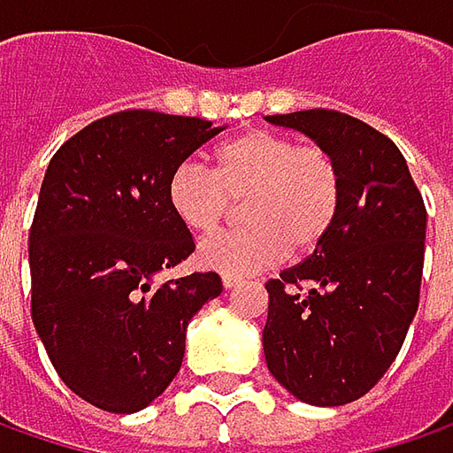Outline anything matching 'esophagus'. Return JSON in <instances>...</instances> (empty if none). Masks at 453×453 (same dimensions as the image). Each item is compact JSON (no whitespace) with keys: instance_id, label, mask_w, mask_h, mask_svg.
<instances>
[{"instance_id":"obj_1","label":"esophagus","mask_w":453,"mask_h":453,"mask_svg":"<svg viewBox=\"0 0 453 453\" xmlns=\"http://www.w3.org/2000/svg\"><path fill=\"white\" fill-rule=\"evenodd\" d=\"M221 280H224V286H226V288H234V286H240V283H242V278H240V275H224Z\"/></svg>"}]
</instances>
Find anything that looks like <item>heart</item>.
I'll list each match as a JSON object with an SVG mask.
<instances>
[{
    "mask_svg": "<svg viewBox=\"0 0 453 453\" xmlns=\"http://www.w3.org/2000/svg\"><path fill=\"white\" fill-rule=\"evenodd\" d=\"M213 167L182 162L167 180V201L180 221L211 234L244 201L250 224L198 247V263L224 275H247L280 263L288 250L307 255L327 240L342 175L319 144H299L275 131H247L213 149Z\"/></svg>",
    "mask_w": 453,
    "mask_h": 453,
    "instance_id": "1",
    "label": "heart"
}]
</instances>
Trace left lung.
Returning a JSON list of instances; mask_svg holds the SVG:
<instances>
[{
    "instance_id": "left-lung-1",
    "label": "left lung",
    "mask_w": 453,
    "mask_h": 453,
    "mask_svg": "<svg viewBox=\"0 0 453 453\" xmlns=\"http://www.w3.org/2000/svg\"><path fill=\"white\" fill-rule=\"evenodd\" d=\"M325 146L342 175L327 240L265 283L268 372L296 400L364 397L403 348L420 302L426 203L397 144L340 111L268 115Z\"/></svg>"
}]
</instances>
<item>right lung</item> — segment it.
I'll list each match as a JSON object with an SVG mask.
<instances>
[{"label": "right lung", "mask_w": 453, "mask_h": 453, "mask_svg": "<svg viewBox=\"0 0 453 453\" xmlns=\"http://www.w3.org/2000/svg\"><path fill=\"white\" fill-rule=\"evenodd\" d=\"M221 128L159 111L92 120L53 154L30 224V314L61 381L136 412L178 376L193 314L219 273L159 280L193 250L167 180Z\"/></svg>", "instance_id": "right-lung-1"}]
</instances>
